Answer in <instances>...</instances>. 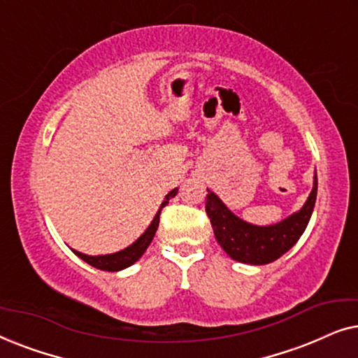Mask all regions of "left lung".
<instances>
[{
	"label": "left lung",
	"instance_id": "8db88e82",
	"mask_svg": "<svg viewBox=\"0 0 358 358\" xmlns=\"http://www.w3.org/2000/svg\"><path fill=\"white\" fill-rule=\"evenodd\" d=\"M207 192L205 210L212 223L215 238L223 251L238 262L264 266L283 256L305 233L316 202L317 176L315 173L311 192L298 212L282 222L266 227L244 222L223 203L217 194L210 189H207Z\"/></svg>",
	"mask_w": 358,
	"mask_h": 358
}]
</instances>
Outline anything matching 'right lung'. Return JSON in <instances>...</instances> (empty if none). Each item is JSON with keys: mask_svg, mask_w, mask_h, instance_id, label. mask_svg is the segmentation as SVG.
<instances>
[{"mask_svg": "<svg viewBox=\"0 0 358 358\" xmlns=\"http://www.w3.org/2000/svg\"><path fill=\"white\" fill-rule=\"evenodd\" d=\"M176 194H178V189H173L168 195H166V199L163 200V203H161L158 213L155 215L153 222L150 223V227L146 228V231L141 234V236L136 239L134 244H130L129 248L122 249V251H119V252L104 254V256H87V254H83L80 251H76V249H73V252H75L80 259H83V261L90 264V266L101 268V271H107V272H119V271H124V268H127V267L134 266V264L138 261L141 256H143L146 249H148L150 243L153 241L155 233H156V229H158V224H159L161 210H163V207H166V205L169 203L171 199L176 197Z\"/></svg>", "mask_w": 358, "mask_h": 358, "instance_id": "add662e5", "label": "right lung"}]
</instances>
